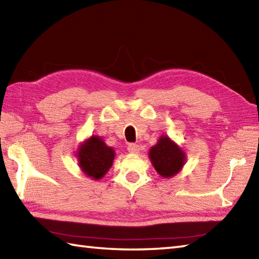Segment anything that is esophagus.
Returning a JSON list of instances; mask_svg holds the SVG:
<instances>
[{
  "label": "esophagus",
  "instance_id": "34e87169",
  "mask_svg": "<svg viewBox=\"0 0 259 259\" xmlns=\"http://www.w3.org/2000/svg\"><path fill=\"white\" fill-rule=\"evenodd\" d=\"M128 151H129V153L137 154L139 151V146L137 144H129L128 145Z\"/></svg>",
  "mask_w": 259,
  "mask_h": 259
}]
</instances>
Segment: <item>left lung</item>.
Here are the masks:
<instances>
[{
	"instance_id": "left-lung-1",
	"label": "left lung",
	"mask_w": 259,
	"mask_h": 259,
	"mask_svg": "<svg viewBox=\"0 0 259 259\" xmlns=\"http://www.w3.org/2000/svg\"><path fill=\"white\" fill-rule=\"evenodd\" d=\"M149 158L157 173L168 179L182 169L186 156L168 136H161L157 144L150 148Z\"/></svg>"
}]
</instances>
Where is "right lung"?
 <instances>
[{"instance_id": "add662e5", "label": "right lung", "mask_w": 259, "mask_h": 259, "mask_svg": "<svg viewBox=\"0 0 259 259\" xmlns=\"http://www.w3.org/2000/svg\"><path fill=\"white\" fill-rule=\"evenodd\" d=\"M114 149L106 146L99 136H92L78 147V165L83 173L93 180H101L108 173L114 159Z\"/></svg>"}]
</instances>
